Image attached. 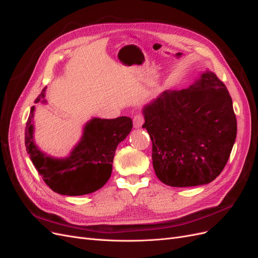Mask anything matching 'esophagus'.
I'll use <instances>...</instances> for the list:
<instances>
[{
  "label": "esophagus",
  "mask_w": 258,
  "mask_h": 258,
  "mask_svg": "<svg viewBox=\"0 0 258 258\" xmlns=\"http://www.w3.org/2000/svg\"><path fill=\"white\" fill-rule=\"evenodd\" d=\"M144 122V117L142 114H137L135 117H134V126L135 128H140L143 124Z\"/></svg>",
  "instance_id": "1"
}]
</instances>
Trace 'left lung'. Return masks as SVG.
I'll return each instance as SVG.
<instances>
[{
	"label": "left lung",
	"instance_id": "1",
	"mask_svg": "<svg viewBox=\"0 0 258 258\" xmlns=\"http://www.w3.org/2000/svg\"><path fill=\"white\" fill-rule=\"evenodd\" d=\"M143 113L154 170L162 183L198 186L221 174L236 141L237 118L216 74L207 71L189 88L163 91Z\"/></svg>",
	"mask_w": 258,
	"mask_h": 258
}]
</instances>
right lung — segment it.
<instances>
[{
  "label": "right lung",
  "instance_id": "obj_1",
  "mask_svg": "<svg viewBox=\"0 0 258 258\" xmlns=\"http://www.w3.org/2000/svg\"><path fill=\"white\" fill-rule=\"evenodd\" d=\"M45 90L35 99L40 102ZM31 107L25 130V144L35 169L51 190L67 196H81L100 189L111 176L116 147L130 134L132 119L121 116L114 119H91L84 129L82 141L71 156L64 159L52 158L40 151L33 141Z\"/></svg>",
  "mask_w": 258,
  "mask_h": 258
}]
</instances>
